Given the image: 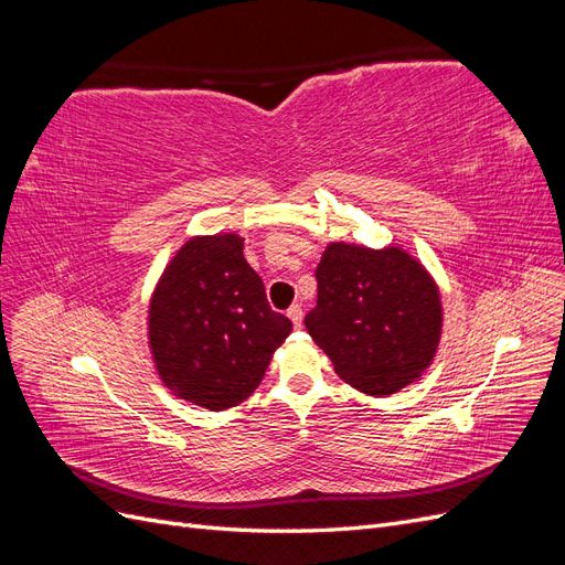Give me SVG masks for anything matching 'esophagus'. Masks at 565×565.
Wrapping results in <instances>:
<instances>
[{
    "mask_svg": "<svg viewBox=\"0 0 565 565\" xmlns=\"http://www.w3.org/2000/svg\"><path fill=\"white\" fill-rule=\"evenodd\" d=\"M287 318L295 322V328H301V320H303V311H301V306L299 303H292L287 309Z\"/></svg>",
    "mask_w": 565,
    "mask_h": 565,
    "instance_id": "obj_1",
    "label": "esophagus"
}]
</instances>
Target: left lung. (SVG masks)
Returning <instances> with one entry per match:
<instances>
[{
	"label": "left lung",
	"instance_id": "8db88e82",
	"mask_svg": "<svg viewBox=\"0 0 565 565\" xmlns=\"http://www.w3.org/2000/svg\"><path fill=\"white\" fill-rule=\"evenodd\" d=\"M316 280L318 303L303 322L341 380L370 396H391L431 365L440 297L407 252L332 243Z\"/></svg>",
	"mask_w": 565,
	"mask_h": 565
}]
</instances>
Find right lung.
Returning a JSON list of instances; mask_svg holds the SVG:
<instances>
[{
	"instance_id": "1",
	"label": "right lung",
	"mask_w": 565,
	"mask_h": 565,
	"mask_svg": "<svg viewBox=\"0 0 565 565\" xmlns=\"http://www.w3.org/2000/svg\"><path fill=\"white\" fill-rule=\"evenodd\" d=\"M292 320L268 306L266 289L233 233L188 241L158 282L148 337L162 382L179 398L226 409L259 386Z\"/></svg>"
}]
</instances>
